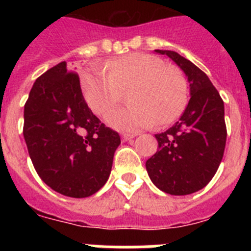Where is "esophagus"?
Masks as SVG:
<instances>
[{
	"mask_svg": "<svg viewBox=\"0 0 251 251\" xmlns=\"http://www.w3.org/2000/svg\"><path fill=\"white\" fill-rule=\"evenodd\" d=\"M134 137H137V134H128V133H124L123 136H122V141L123 142L130 141V139H133Z\"/></svg>",
	"mask_w": 251,
	"mask_h": 251,
	"instance_id": "34e87169",
	"label": "esophagus"
}]
</instances>
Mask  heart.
I'll return each instance as SVG.
<instances>
[{"instance_id": "heart-1", "label": "heart", "mask_w": 251, "mask_h": 251, "mask_svg": "<svg viewBox=\"0 0 251 251\" xmlns=\"http://www.w3.org/2000/svg\"><path fill=\"white\" fill-rule=\"evenodd\" d=\"M84 98L99 115L109 112L121 100V92L129 88V105L113 110L106 123L121 130L147 128L156 123L166 126L178 118L187 104V83L174 66L143 52H132L92 65L80 76Z\"/></svg>"}]
</instances>
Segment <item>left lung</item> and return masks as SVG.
Returning a JSON list of instances; mask_svg holds the SVG:
<instances>
[{
  "label": "left lung",
  "instance_id": "left-lung-1",
  "mask_svg": "<svg viewBox=\"0 0 251 251\" xmlns=\"http://www.w3.org/2000/svg\"><path fill=\"white\" fill-rule=\"evenodd\" d=\"M167 55L185 75L190 95L178 122L156 134L157 152L146 162L148 176L161 191L175 196L197 192L216 174L226 145L224 101L207 75L171 50Z\"/></svg>",
  "mask_w": 251,
  "mask_h": 251
}]
</instances>
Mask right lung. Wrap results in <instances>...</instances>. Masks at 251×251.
<instances>
[{
    "mask_svg": "<svg viewBox=\"0 0 251 251\" xmlns=\"http://www.w3.org/2000/svg\"><path fill=\"white\" fill-rule=\"evenodd\" d=\"M24 119L28 154L49 187L83 199L105 185L121 137L93 114L65 61L37 77Z\"/></svg>",
    "mask_w": 251,
    "mask_h": 251,
    "instance_id": "1",
    "label": "right lung"
}]
</instances>
